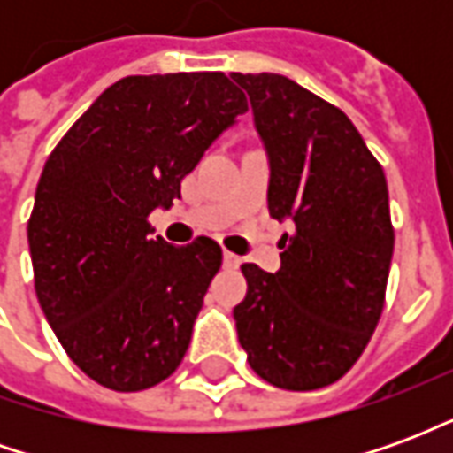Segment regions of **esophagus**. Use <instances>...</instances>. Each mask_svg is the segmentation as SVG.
Here are the masks:
<instances>
[{"instance_id":"1","label":"esophagus","mask_w":453,"mask_h":453,"mask_svg":"<svg viewBox=\"0 0 453 453\" xmlns=\"http://www.w3.org/2000/svg\"><path fill=\"white\" fill-rule=\"evenodd\" d=\"M240 262H242V259L237 255H233V252H223V266H226V269H237Z\"/></svg>"}]
</instances>
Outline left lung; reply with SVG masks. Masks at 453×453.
<instances>
[{"label":"left lung","mask_w":453,"mask_h":453,"mask_svg":"<svg viewBox=\"0 0 453 453\" xmlns=\"http://www.w3.org/2000/svg\"><path fill=\"white\" fill-rule=\"evenodd\" d=\"M269 159V213L291 220L269 274L242 265L237 340L259 379L315 390L342 379L379 325L390 257L383 169L344 113L284 74L233 73Z\"/></svg>","instance_id":"left-lung-1"}]
</instances>
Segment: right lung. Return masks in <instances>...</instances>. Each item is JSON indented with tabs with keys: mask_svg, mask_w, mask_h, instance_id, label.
Listing matches in <instances>:
<instances>
[{
	"mask_svg": "<svg viewBox=\"0 0 453 453\" xmlns=\"http://www.w3.org/2000/svg\"><path fill=\"white\" fill-rule=\"evenodd\" d=\"M247 111L223 73L135 74L111 84L45 162L28 220L38 303L67 357L104 388L174 373L223 252L174 247L148 216Z\"/></svg>",
	"mask_w": 453,
	"mask_h": 453,
	"instance_id": "right-lung-1",
	"label": "right lung"
}]
</instances>
